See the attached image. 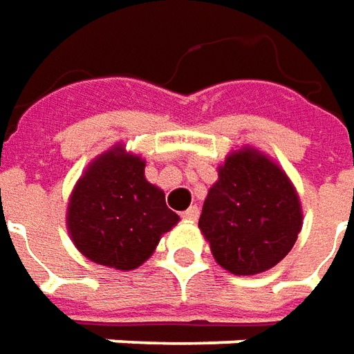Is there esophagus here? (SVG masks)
<instances>
[{
    "label": "esophagus",
    "mask_w": 354,
    "mask_h": 354,
    "mask_svg": "<svg viewBox=\"0 0 354 354\" xmlns=\"http://www.w3.org/2000/svg\"><path fill=\"white\" fill-rule=\"evenodd\" d=\"M198 216H201V209L196 208V206H191V208L183 212V218L189 219V221H196V219H198Z\"/></svg>",
    "instance_id": "1"
}]
</instances>
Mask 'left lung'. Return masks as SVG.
<instances>
[{"mask_svg": "<svg viewBox=\"0 0 354 354\" xmlns=\"http://www.w3.org/2000/svg\"><path fill=\"white\" fill-rule=\"evenodd\" d=\"M301 225V202L287 175L248 148L219 167L198 219L216 262L235 275L260 274L281 262Z\"/></svg>", "mask_w": 354, "mask_h": 354, "instance_id": "obj_1", "label": "left lung"}]
</instances>
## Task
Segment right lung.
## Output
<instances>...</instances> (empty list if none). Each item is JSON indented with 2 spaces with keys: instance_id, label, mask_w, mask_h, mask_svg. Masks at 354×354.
<instances>
[{
  "instance_id": "add662e5",
  "label": "right lung",
  "mask_w": 354,
  "mask_h": 354,
  "mask_svg": "<svg viewBox=\"0 0 354 354\" xmlns=\"http://www.w3.org/2000/svg\"><path fill=\"white\" fill-rule=\"evenodd\" d=\"M177 221L163 191L146 181L145 160L125 153L123 146L86 169L67 214L71 239L80 252L115 270L138 268Z\"/></svg>"
}]
</instances>
